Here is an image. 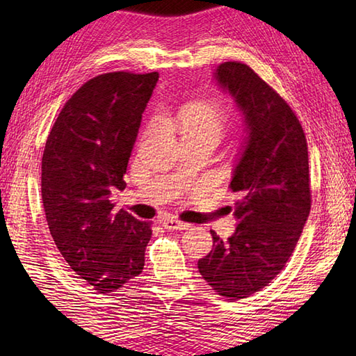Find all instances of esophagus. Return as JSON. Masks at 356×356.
<instances>
[{
    "instance_id": "esophagus-1",
    "label": "esophagus",
    "mask_w": 356,
    "mask_h": 356,
    "mask_svg": "<svg viewBox=\"0 0 356 356\" xmlns=\"http://www.w3.org/2000/svg\"><path fill=\"white\" fill-rule=\"evenodd\" d=\"M162 223V226L165 229H188L190 228V225L188 223H184V222H180V220H177V218H172V217H166V218H163V220L161 222Z\"/></svg>"
}]
</instances>
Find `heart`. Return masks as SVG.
Returning a JSON list of instances; mask_svg holds the SVG:
<instances>
[{"instance_id":"b5f03b06","label":"heart","mask_w":356,"mask_h":356,"mask_svg":"<svg viewBox=\"0 0 356 356\" xmlns=\"http://www.w3.org/2000/svg\"><path fill=\"white\" fill-rule=\"evenodd\" d=\"M177 122L185 136H209L218 140L225 125V111L214 102L195 101L184 105L177 113Z\"/></svg>"}]
</instances>
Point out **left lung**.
<instances>
[{"mask_svg": "<svg viewBox=\"0 0 356 356\" xmlns=\"http://www.w3.org/2000/svg\"><path fill=\"white\" fill-rule=\"evenodd\" d=\"M214 81L243 115L245 142L231 190L236 232L200 259L202 277L218 295L240 300L274 280L292 255L311 211L307 142L289 105L251 67L223 63Z\"/></svg>", "mask_w": 356, "mask_h": 356, "instance_id": "obj_1", "label": "left lung"}]
</instances>
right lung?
<instances>
[{"label": "right lung", "mask_w": 356, "mask_h": 356, "mask_svg": "<svg viewBox=\"0 0 356 356\" xmlns=\"http://www.w3.org/2000/svg\"><path fill=\"white\" fill-rule=\"evenodd\" d=\"M159 73L113 72L86 82L59 113L45 142L41 193L49 229L69 266L101 293L138 277L151 223L110 197L124 174Z\"/></svg>", "instance_id": "obj_1"}]
</instances>
